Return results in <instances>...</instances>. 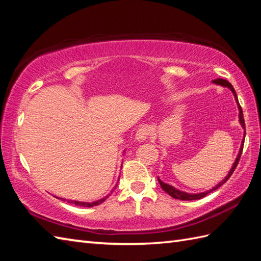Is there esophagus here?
Returning a JSON list of instances; mask_svg holds the SVG:
<instances>
[{"mask_svg":"<svg viewBox=\"0 0 261 261\" xmlns=\"http://www.w3.org/2000/svg\"><path fill=\"white\" fill-rule=\"evenodd\" d=\"M149 132H150V131H149V127L148 126H146V125L140 126L139 129H138L137 132H136V140L138 142L146 141L148 136H149Z\"/></svg>","mask_w":261,"mask_h":261,"instance_id":"1","label":"esophagus"}]
</instances>
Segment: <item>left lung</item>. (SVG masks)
Returning <instances> with one entry per match:
<instances>
[{
  "mask_svg": "<svg viewBox=\"0 0 261 261\" xmlns=\"http://www.w3.org/2000/svg\"><path fill=\"white\" fill-rule=\"evenodd\" d=\"M212 83H214V84H216V85H220V86H223V87H228L229 90L232 92V94H233L234 99H236V103H237V105H238V110H239V122H240V124H241V126L243 127V129H246L245 119H243V113H242V109H241V107H240L239 101H238V96H237V93H236V91H234L233 86H232L228 81L222 80V79L214 80V81H212ZM243 135H245V136H243V139H242V141H241V146H240V149H239V152H238L237 158H236V160H234L233 165H232L231 169L229 170L228 175H226V176L224 177L223 180H221V181L219 182V184H216L214 187L211 188V190L205 191V192H201V193H187V192H182V191L177 190V188H175L174 186H171V185H169V184H166V182H164L163 180H160V178L158 177V181H159L160 186H162L163 190H164L166 193H167L168 195H170L171 197H174V198H176V199H182V201H192V199H199V198H202V197H204V196H206L208 193L213 192V191H215V190H218L219 187L222 186V185L224 184V182L230 178V176H231L232 174H233V171H234V169H236V167H237L238 163H239L240 157H241V153H242V149H243V143H245L246 131L243 132Z\"/></svg>",
  "mask_w": 261,
  "mask_h": 261,
  "instance_id": "left-lung-1",
  "label": "left lung"
}]
</instances>
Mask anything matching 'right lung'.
I'll return each instance as SVG.
<instances>
[{"instance_id": "obj_1", "label": "right lung", "mask_w": 261, "mask_h": 261, "mask_svg": "<svg viewBox=\"0 0 261 261\" xmlns=\"http://www.w3.org/2000/svg\"><path fill=\"white\" fill-rule=\"evenodd\" d=\"M125 151V150H124ZM124 151H123V153H124ZM119 182V181H118ZM118 185V184H116ZM116 185L113 187V190L111 191V193H112L114 190H115V187H116ZM111 195V194H109V195H107V196H104L103 198H101V199H97V201H94V202H80V201H73V199H66V198H60L62 199V201H67L68 203H71V204H75V205H79V206H84V207H92V206H96V205H98V204H101V203H103L105 199H107L109 196ZM57 198H59V197H57Z\"/></svg>"}]
</instances>
